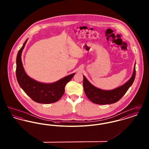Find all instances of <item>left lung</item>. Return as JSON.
<instances>
[{"instance_id": "obj_1", "label": "left lung", "mask_w": 149, "mask_h": 149, "mask_svg": "<svg viewBox=\"0 0 149 149\" xmlns=\"http://www.w3.org/2000/svg\"><path fill=\"white\" fill-rule=\"evenodd\" d=\"M136 76V69L134 66L132 77L120 87L111 91H103L98 89L92 84L83 76V87L85 94L89 99L97 104H112L118 102L127 92L129 88L134 81Z\"/></svg>"}]
</instances>
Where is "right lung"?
<instances>
[{
	"instance_id": "obj_1",
	"label": "right lung",
	"mask_w": 149,
	"mask_h": 149,
	"mask_svg": "<svg viewBox=\"0 0 149 149\" xmlns=\"http://www.w3.org/2000/svg\"><path fill=\"white\" fill-rule=\"evenodd\" d=\"M27 40L19 50L16 60V77L19 85L29 97L37 103L49 104L58 101L63 95L65 87L75 73L63 78L56 82L44 84L29 78L25 72L21 60L22 52Z\"/></svg>"
}]
</instances>
